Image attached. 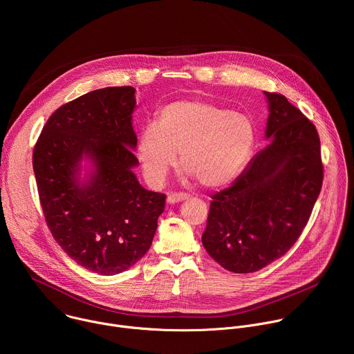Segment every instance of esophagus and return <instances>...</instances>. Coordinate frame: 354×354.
I'll return each instance as SVG.
<instances>
[{
  "label": "esophagus",
  "instance_id": "obj_1",
  "mask_svg": "<svg viewBox=\"0 0 354 354\" xmlns=\"http://www.w3.org/2000/svg\"><path fill=\"white\" fill-rule=\"evenodd\" d=\"M187 197H189L187 193H171V194H168L167 201L169 205H175V203H179V201H182V200H186Z\"/></svg>",
  "mask_w": 354,
  "mask_h": 354
}]
</instances>
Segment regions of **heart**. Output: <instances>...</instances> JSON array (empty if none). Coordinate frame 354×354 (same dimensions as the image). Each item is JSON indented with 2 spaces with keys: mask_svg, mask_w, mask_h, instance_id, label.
<instances>
[{
  "mask_svg": "<svg viewBox=\"0 0 354 354\" xmlns=\"http://www.w3.org/2000/svg\"><path fill=\"white\" fill-rule=\"evenodd\" d=\"M252 119L241 112L201 99H182L164 106L156 124L145 126L136 153L149 185H160L176 167L206 189L234 182L255 147Z\"/></svg>",
  "mask_w": 354,
  "mask_h": 354,
  "instance_id": "obj_1",
  "label": "heart"
}]
</instances>
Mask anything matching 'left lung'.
<instances>
[{
	"mask_svg": "<svg viewBox=\"0 0 354 354\" xmlns=\"http://www.w3.org/2000/svg\"><path fill=\"white\" fill-rule=\"evenodd\" d=\"M266 138L232 186L216 193L201 242L234 273L258 272L281 258L307 225L324 179L315 126L286 96L265 92Z\"/></svg>",
	"mask_w": 354,
	"mask_h": 354,
	"instance_id": "1",
	"label": "left lung"
}]
</instances>
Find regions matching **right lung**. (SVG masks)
<instances>
[{
  "label": "right lung",
  "instance_id": "obj_1",
  "mask_svg": "<svg viewBox=\"0 0 354 354\" xmlns=\"http://www.w3.org/2000/svg\"><path fill=\"white\" fill-rule=\"evenodd\" d=\"M134 93L108 86L71 100L48 118L33 149L50 232L73 261L102 276L147 254L165 207L167 196L144 189L133 172ZM84 160L91 171L82 180Z\"/></svg>",
  "mask_w": 354,
  "mask_h": 354
}]
</instances>
